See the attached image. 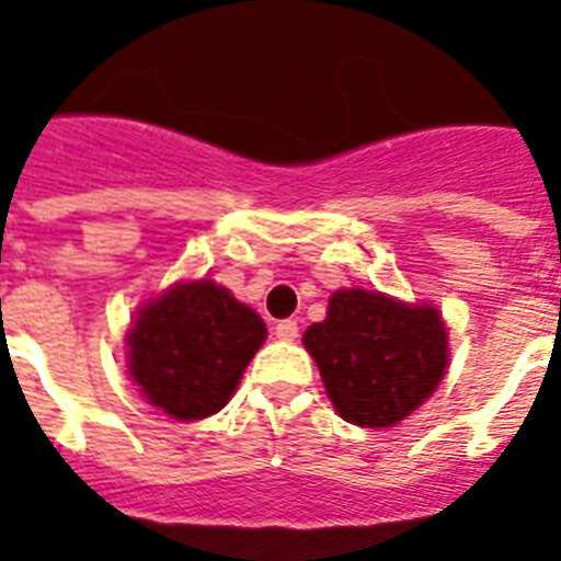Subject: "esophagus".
I'll return each mask as SVG.
<instances>
[{"label":"esophagus","instance_id":"obj_1","mask_svg":"<svg viewBox=\"0 0 561 561\" xmlns=\"http://www.w3.org/2000/svg\"><path fill=\"white\" fill-rule=\"evenodd\" d=\"M275 334L280 342L297 340V320H280V323L275 325Z\"/></svg>","mask_w":561,"mask_h":561}]
</instances>
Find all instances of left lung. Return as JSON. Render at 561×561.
<instances>
[{"mask_svg":"<svg viewBox=\"0 0 561 561\" xmlns=\"http://www.w3.org/2000/svg\"><path fill=\"white\" fill-rule=\"evenodd\" d=\"M304 345L340 419L370 430L408 419L435 393L449 365L440 311L376 289H336L323 323L306 329Z\"/></svg>","mask_w":561,"mask_h":561,"instance_id":"8db88e82","label":"left lung"}]
</instances>
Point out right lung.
I'll use <instances>...</instances> for the list:
<instances>
[{
  "mask_svg": "<svg viewBox=\"0 0 561 561\" xmlns=\"http://www.w3.org/2000/svg\"><path fill=\"white\" fill-rule=\"evenodd\" d=\"M266 340V323L210 277L146 300L126 334V368L142 399L176 421L219 413Z\"/></svg>",
  "mask_w": 561,
  "mask_h": 561,
  "instance_id": "obj_1",
  "label": "right lung"
}]
</instances>
